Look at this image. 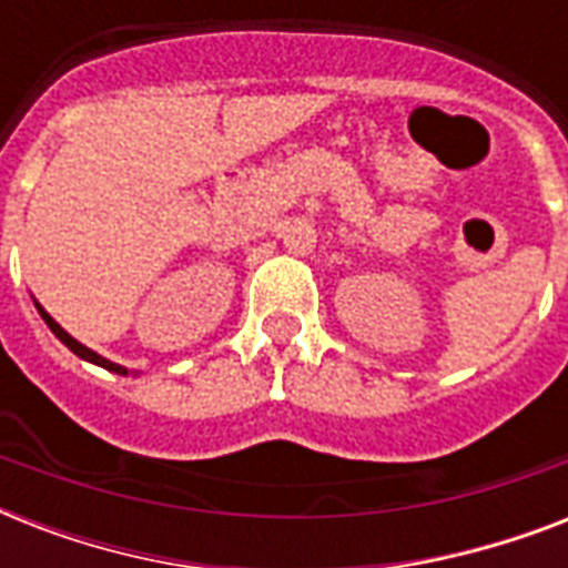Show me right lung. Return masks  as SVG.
Wrapping results in <instances>:
<instances>
[{
    "instance_id": "add662e5",
    "label": "right lung",
    "mask_w": 568,
    "mask_h": 568,
    "mask_svg": "<svg viewBox=\"0 0 568 568\" xmlns=\"http://www.w3.org/2000/svg\"><path fill=\"white\" fill-rule=\"evenodd\" d=\"M34 306H38L40 318L47 321V327L52 329V333H55V338H61V342H64V345L70 347V351H73L75 356H82V359H88V363L100 365V368H105V372H114V374H129V368H123V365H118V363H111V359H105V356L93 354L91 347H84L82 342H75V338L70 336V333H67V329L61 327V324H58V321L52 318V315H49V312L43 310V306H40V303H34Z\"/></svg>"
}]
</instances>
